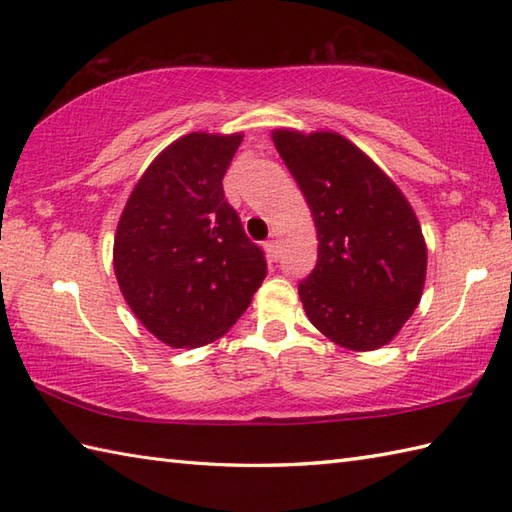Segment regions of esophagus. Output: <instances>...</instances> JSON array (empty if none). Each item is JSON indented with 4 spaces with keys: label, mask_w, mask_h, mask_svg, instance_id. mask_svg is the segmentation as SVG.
<instances>
[{
    "label": "esophagus",
    "mask_w": 512,
    "mask_h": 512,
    "mask_svg": "<svg viewBox=\"0 0 512 512\" xmlns=\"http://www.w3.org/2000/svg\"><path fill=\"white\" fill-rule=\"evenodd\" d=\"M264 248H266L270 262H277V259H279V242H277V239H268Z\"/></svg>",
    "instance_id": "1"
}]
</instances>
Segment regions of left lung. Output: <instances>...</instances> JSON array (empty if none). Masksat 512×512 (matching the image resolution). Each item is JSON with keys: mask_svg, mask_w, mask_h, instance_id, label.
I'll use <instances>...</instances> for the list:
<instances>
[{"mask_svg": "<svg viewBox=\"0 0 512 512\" xmlns=\"http://www.w3.org/2000/svg\"><path fill=\"white\" fill-rule=\"evenodd\" d=\"M273 140L317 226V264L299 284L308 319L347 350L387 345L418 308L427 275L416 213L347 138L277 129Z\"/></svg>", "mask_w": 512, "mask_h": 512, "instance_id": "obj_1", "label": "left lung"}]
</instances>
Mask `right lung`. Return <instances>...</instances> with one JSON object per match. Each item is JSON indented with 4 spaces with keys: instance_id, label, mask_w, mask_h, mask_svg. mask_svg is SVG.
I'll return each mask as SVG.
<instances>
[{
    "instance_id": "1",
    "label": "right lung",
    "mask_w": 512,
    "mask_h": 512,
    "mask_svg": "<svg viewBox=\"0 0 512 512\" xmlns=\"http://www.w3.org/2000/svg\"><path fill=\"white\" fill-rule=\"evenodd\" d=\"M239 143L242 134L182 136L151 162L118 222V286L138 321L171 347L220 339L266 277L264 250L224 200Z\"/></svg>"
}]
</instances>
